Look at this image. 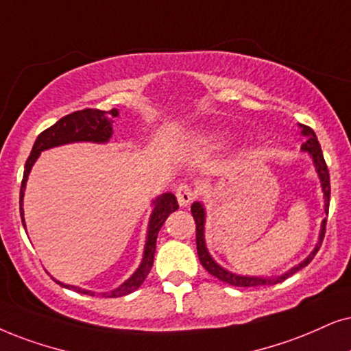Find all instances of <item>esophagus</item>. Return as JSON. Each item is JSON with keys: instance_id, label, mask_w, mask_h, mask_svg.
I'll list each match as a JSON object with an SVG mask.
<instances>
[{"instance_id": "34e87169", "label": "esophagus", "mask_w": 351, "mask_h": 351, "mask_svg": "<svg viewBox=\"0 0 351 351\" xmlns=\"http://www.w3.org/2000/svg\"><path fill=\"white\" fill-rule=\"evenodd\" d=\"M176 199H178L181 207L189 206V204L196 199V191L193 189V186H189L186 183L180 184L178 189H176Z\"/></svg>"}]
</instances>
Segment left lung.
<instances>
[{
    "mask_svg": "<svg viewBox=\"0 0 351 351\" xmlns=\"http://www.w3.org/2000/svg\"><path fill=\"white\" fill-rule=\"evenodd\" d=\"M301 128H303V134L308 137V139H306L304 143L301 144V149L306 150V152L311 154L313 160H314V163H316V170L319 173V178H321V183H322L324 199H326V214L329 215V202H330V176H329V168H327V163H326V160H324L321 144H319V141H317L316 134H314V131L309 126H304V124H301ZM191 214H193L194 221H196V246H197L199 261H201L202 267L206 269L210 275H214L215 278H219V280L228 283V285L245 287V288L275 285V283L285 280V278L290 277V275H293L295 272H298L300 269L306 267V265H308L314 259V256H316V252L319 251V247H321L324 234H326V225H327V219H326V220L322 221L321 239H319L316 250H314L311 254H309L308 259L303 261V263H301L300 265H296V267L291 269L290 272H287L285 275H282V277H278V278L241 277V275H234L232 272H228V270L221 269L220 265L215 264L214 259H212V257L208 256V252L206 250V245H204V208H202L201 204L194 202L193 206H191Z\"/></svg>",
    "mask_w": 351,
    "mask_h": 351,
    "instance_id": "8db88e82",
    "label": "left lung"
}]
</instances>
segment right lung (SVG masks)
I'll use <instances>...</instances> for the list:
<instances>
[{
	"instance_id": "1",
	"label": "right lung",
	"mask_w": 351,
	"mask_h": 351,
	"mask_svg": "<svg viewBox=\"0 0 351 351\" xmlns=\"http://www.w3.org/2000/svg\"><path fill=\"white\" fill-rule=\"evenodd\" d=\"M114 117H118V110L112 108L108 112H104V110L99 108H84V110H77V112H73L69 114H66L56 121L53 126L47 128L45 131H42L35 141L32 152H30L27 162H25V170H24V176H22V184H21V219H22V225H24V217H22V197H24V188H25V181H27L29 171L32 168L34 162L37 160V157L40 152L45 149L55 147V145H61V144H68V143H77V141H92V143H106L112 136V123ZM178 208V202H176V197L173 194H163L162 197H158L155 201V208L150 215V223H149V233H147V243H145V251H144V257L143 263H141L139 269L136 270V274L132 275L130 280H126L121 287L113 290L112 293H104L106 298H118V296H124L130 295L132 291L137 290L143 282L147 277V274L150 272L154 264V254H155V245H157V234L158 230L162 228L163 221L167 220V217L175 212ZM60 283V282H58ZM61 287L64 288H71V290L79 291L82 295H90L94 296L92 291L87 290H81L77 287H69V285H63L60 283Z\"/></svg>"
}]
</instances>
